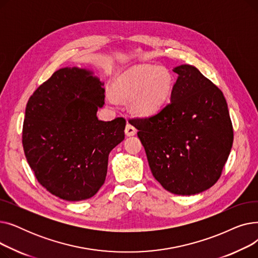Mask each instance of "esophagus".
<instances>
[{"mask_svg":"<svg viewBox=\"0 0 258 258\" xmlns=\"http://www.w3.org/2000/svg\"><path fill=\"white\" fill-rule=\"evenodd\" d=\"M125 135L127 137H131V136H134V135H136V133H137V130L135 128L132 124H130V123H127L126 124V126H125Z\"/></svg>","mask_w":258,"mask_h":258,"instance_id":"esophagus-1","label":"esophagus"}]
</instances>
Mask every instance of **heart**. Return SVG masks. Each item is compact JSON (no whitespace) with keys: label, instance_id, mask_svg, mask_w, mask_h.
Returning <instances> with one entry per match:
<instances>
[{"label":"heart","instance_id":"b5f03b06","mask_svg":"<svg viewBox=\"0 0 258 258\" xmlns=\"http://www.w3.org/2000/svg\"><path fill=\"white\" fill-rule=\"evenodd\" d=\"M172 86V76L165 68L138 67L124 72L114 81L113 93H106V100L115 105L117 99H131V107L135 113L151 116L168 100Z\"/></svg>","mask_w":258,"mask_h":258}]
</instances>
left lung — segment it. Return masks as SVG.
Returning <instances> with one entry per match:
<instances>
[{"label": "left lung", "mask_w": 258, "mask_h": 258, "mask_svg": "<svg viewBox=\"0 0 258 258\" xmlns=\"http://www.w3.org/2000/svg\"><path fill=\"white\" fill-rule=\"evenodd\" d=\"M170 102L146 118L132 119L155 179L167 191L191 196L221 177L233 143L222 91L196 67L173 68Z\"/></svg>", "instance_id": "8db88e82"}]
</instances>
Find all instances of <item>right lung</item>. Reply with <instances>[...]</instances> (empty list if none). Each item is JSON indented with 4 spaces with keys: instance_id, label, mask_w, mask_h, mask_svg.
Wrapping results in <instances>:
<instances>
[{
    "instance_id": "obj_1",
    "label": "right lung",
    "mask_w": 258,
    "mask_h": 258,
    "mask_svg": "<svg viewBox=\"0 0 258 258\" xmlns=\"http://www.w3.org/2000/svg\"><path fill=\"white\" fill-rule=\"evenodd\" d=\"M103 83L80 68H62L40 85L26 106L23 147L38 183L78 202L103 185L108 155L124 139L125 119L101 121Z\"/></svg>"
}]
</instances>
